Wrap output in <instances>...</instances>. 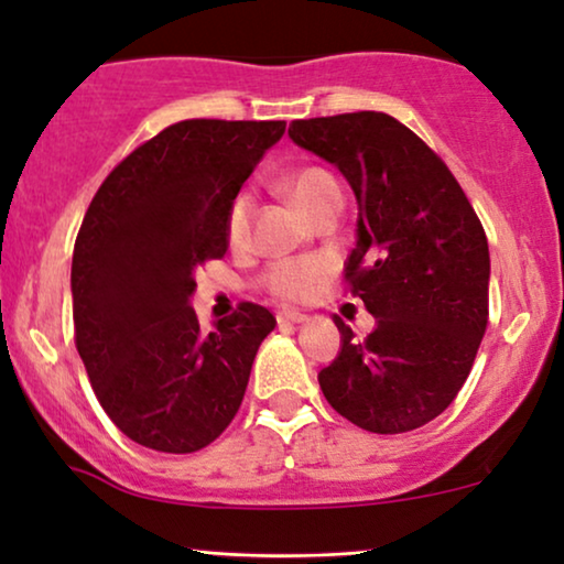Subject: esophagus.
<instances>
[{"instance_id":"34e87169","label":"esophagus","mask_w":564,"mask_h":564,"mask_svg":"<svg viewBox=\"0 0 564 564\" xmlns=\"http://www.w3.org/2000/svg\"><path fill=\"white\" fill-rule=\"evenodd\" d=\"M307 315L305 313H297V311H282L276 315V323L280 326H300V323H305Z\"/></svg>"}]
</instances>
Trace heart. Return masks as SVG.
<instances>
[{
	"mask_svg": "<svg viewBox=\"0 0 564 564\" xmlns=\"http://www.w3.org/2000/svg\"><path fill=\"white\" fill-rule=\"evenodd\" d=\"M282 189L288 192L292 203L303 210L307 218H315L323 207H326L334 197H341L338 182L330 176L326 169L305 166L284 176ZM249 218H251V197L238 195L230 203L228 220H226V236L230 246H241L249 238ZM330 274V264L323 259H297V261H280L269 269L264 282L267 290L280 300H303L313 295L315 290L326 282Z\"/></svg>",
	"mask_w": 564,
	"mask_h": 564,
	"instance_id": "obj_1",
	"label": "heart"
}]
</instances>
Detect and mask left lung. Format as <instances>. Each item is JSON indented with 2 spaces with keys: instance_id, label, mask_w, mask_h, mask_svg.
<instances>
[{
  "instance_id": "1",
  "label": "left lung",
  "mask_w": 564,
  "mask_h": 564,
  "mask_svg": "<svg viewBox=\"0 0 564 564\" xmlns=\"http://www.w3.org/2000/svg\"><path fill=\"white\" fill-rule=\"evenodd\" d=\"M300 149L334 164L357 197L344 272L375 315L367 338L341 318L338 357L318 372L336 413L372 434H403L444 413L488 326V238L449 169L384 112L292 120Z\"/></svg>"
}]
</instances>
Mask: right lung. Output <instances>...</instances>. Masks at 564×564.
<instances>
[{
	"label": "right lung",
	"mask_w": 564,
	"mask_h": 564,
	"mask_svg": "<svg viewBox=\"0 0 564 564\" xmlns=\"http://www.w3.org/2000/svg\"><path fill=\"white\" fill-rule=\"evenodd\" d=\"M284 126H169L112 169L84 215L72 261L76 349L99 405L135 444L197 452L241 408L276 321L243 303L203 334L195 272L228 251L230 203Z\"/></svg>",
	"instance_id": "right-lung-1"
}]
</instances>
